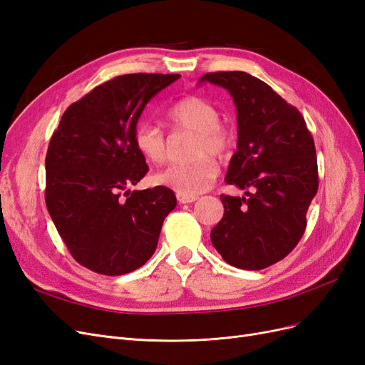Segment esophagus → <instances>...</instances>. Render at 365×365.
<instances>
[{
  "instance_id": "obj_1",
  "label": "esophagus",
  "mask_w": 365,
  "mask_h": 365,
  "mask_svg": "<svg viewBox=\"0 0 365 365\" xmlns=\"http://www.w3.org/2000/svg\"><path fill=\"white\" fill-rule=\"evenodd\" d=\"M176 200H178L181 204H190L197 200V196H185V195H176Z\"/></svg>"
}]
</instances>
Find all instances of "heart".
<instances>
[{"mask_svg": "<svg viewBox=\"0 0 365 365\" xmlns=\"http://www.w3.org/2000/svg\"><path fill=\"white\" fill-rule=\"evenodd\" d=\"M165 121L172 134H195L189 153L195 160L173 164L158 172L153 176V182L185 196L205 192L219 173L217 161L212 153L216 157H225L233 148V135L220 123L219 109L207 98L187 96L169 108ZM134 146L150 164H163L169 158L170 141L168 135L149 121H141L137 125Z\"/></svg>", "mask_w": 365, "mask_h": 365, "instance_id": "1", "label": "heart"}]
</instances>
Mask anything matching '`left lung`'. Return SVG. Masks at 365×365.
<instances>
[{
	"mask_svg": "<svg viewBox=\"0 0 365 365\" xmlns=\"http://www.w3.org/2000/svg\"><path fill=\"white\" fill-rule=\"evenodd\" d=\"M201 82L225 88L237 109V150L225 182L254 189L220 195L225 212L210 237L231 267L263 269L288 256L306 230L318 190L314 138L300 111L257 77L217 71Z\"/></svg>",
	"mask_w": 365,
	"mask_h": 365,
	"instance_id": "obj_1",
	"label": "left lung"
}]
</instances>
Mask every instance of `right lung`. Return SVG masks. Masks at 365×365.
I'll use <instances>...</instances> for the list:
<instances>
[{
	"instance_id": "right-lung-1",
	"label": "right lung",
	"mask_w": 365,
	"mask_h": 365,
	"mask_svg": "<svg viewBox=\"0 0 365 365\" xmlns=\"http://www.w3.org/2000/svg\"><path fill=\"white\" fill-rule=\"evenodd\" d=\"M180 74H125L74 102L46 157V204L77 263L103 275L143 267L155 252L164 217L176 207L164 185L129 192L149 170L134 130L153 96Z\"/></svg>"
}]
</instances>
